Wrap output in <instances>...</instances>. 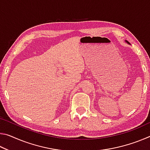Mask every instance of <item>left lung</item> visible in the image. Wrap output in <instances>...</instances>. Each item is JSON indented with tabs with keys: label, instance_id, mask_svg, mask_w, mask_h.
<instances>
[{
	"label": "left lung",
	"instance_id": "1",
	"mask_svg": "<svg viewBox=\"0 0 150 150\" xmlns=\"http://www.w3.org/2000/svg\"><path fill=\"white\" fill-rule=\"evenodd\" d=\"M125 42H126L127 43V44H130V43H129V42H128V41H126H126H125Z\"/></svg>",
	"mask_w": 150,
	"mask_h": 150
}]
</instances>
